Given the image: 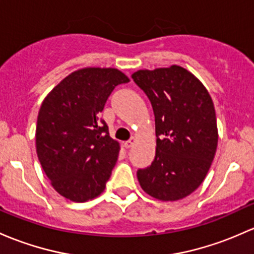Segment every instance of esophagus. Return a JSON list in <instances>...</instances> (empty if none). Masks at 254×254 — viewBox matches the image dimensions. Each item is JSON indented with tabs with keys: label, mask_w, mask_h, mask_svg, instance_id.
<instances>
[{
	"label": "esophagus",
	"mask_w": 254,
	"mask_h": 254,
	"mask_svg": "<svg viewBox=\"0 0 254 254\" xmlns=\"http://www.w3.org/2000/svg\"><path fill=\"white\" fill-rule=\"evenodd\" d=\"M135 142H136V138H135V137H131L129 141H127V142H124V146H125V147H127V148H130V147H132V146L135 145Z\"/></svg>",
	"instance_id": "esophagus-1"
}]
</instances>
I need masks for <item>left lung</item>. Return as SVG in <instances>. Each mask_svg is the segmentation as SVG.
<instances>
[{
  "label": "left lung",
  "mask_w": 254,
  "mask_h": 254,
  "mask_svg": "<svg viewBox=\"0 0 254 254\" xmlns=\"http://www.w3.org/2000/svg\"><path fill=\"white\" fill-rule=\"evenodd\" d=\"M151 101L156 122V157L137 170L142 190L164 202L179 201L203 183L218 146L212 97L180 65L141 69L131 75Z\"/></svg>",
  "instance_id": "left-lung-1"
}]
</instances>
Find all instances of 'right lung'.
I'll list each match as a JSON object with an SVG mask.
<instances>
[{"label":"right lung","instance_id":"add662e5","mask_svg":"<svg viewBox=\"0 0 254 254\" xmlns=\"http://www.w3.org/2000/svg\"><path fill=\"white\" fill-rule=\"evenodd\" d=\"M130 79L116 68L78 69L45 97L36 124V153L51 185L73 202L100 196L120 145L100 119L106 101Z\"/></svg>","mask_w":254,"mask_h":254}]
</instances>
